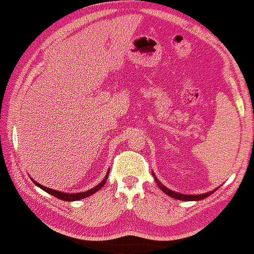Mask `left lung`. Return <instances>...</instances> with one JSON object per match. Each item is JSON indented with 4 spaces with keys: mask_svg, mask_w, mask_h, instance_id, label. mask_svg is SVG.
Returning <instances> with one entry per match:
<instances>
[{
    "mask_svg": "<svg viewBox=\"0 0 254 254\" xmlns=\"http://www.w3.org/2000/svg\"><path fill=\"white\" fill-rule=\"evenodd\" d=\"M155 180H156L157 185L160 186V189H161V190L164 191L166 194H168V196L176 198V199H179V200H200V199H204V198H206L208 196H210L212 192H214V191H211V192H208V193H203V194H182V193H178V192L171 191L170 189L165 188L162 184L159 183V180H157L156 178H155Z\"/></svg>",
    "mask_w": 254,
    "mask_h": 254,
    "instance_id": "obj_1",
    "label": "left lung"
}]
</instances>
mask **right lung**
I'll return each mask as SVG.
<instances>
[{"mask_svg": "<svg viewBox=\"0 0 254 254\" xmlns=\"http://www.w3.org/2000/svg\"><path fill=\"white\" fill-rule=\"evenodd\" d=\"M107 177H109V173L106 174V177L104 178L103 182H101L100 184H98L95 188L90 189L89 191H86V192H80V193H64V192H60V191H56V190H52V189H49V188H45V186L40 185V184H38L36 180H33V183L36 184L37 186H39L40 189H43L44 191L48 192V193L52 194V196H55L56 198H58V199H62V200H66V202H74V200H78V199H82V198H86L90 196V194L95 193V192L100 190L101 188L105 185V183H106L107 180Z\"/></svg>", "mask_w": 254, "mask_h": 254, "instance_id": "right-lung-1", "label": "right lung"}]
</instances>
